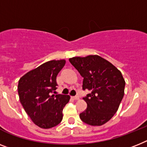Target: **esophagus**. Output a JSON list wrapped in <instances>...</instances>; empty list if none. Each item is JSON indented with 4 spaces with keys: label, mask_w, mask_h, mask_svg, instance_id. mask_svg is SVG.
<instances>
[{
    "label": "esophagus",
    "mask_w": 147,
    "mask_h": 147,
    "mask_svg": "<svg viewBox=\"0 0 147 147\" xmlns=\"http://www.w3.org/2000/svg\"><path fill=\"white\" fill-rule=\"evenodd\" d=\"M72 98H73L74 100H79L80 97L78 96H73V97H72Z\"/></svg>",
    "instance_id": "1"
}]
</instances>
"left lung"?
Segmentation results:
<instances>
[{"label":"left lung","instance_id":"8db88e82","mask_svg":"<svg viewBox=\"0 0 147 147\" xmlns=\"http://www.w3.org/2000/svg\"><path fill=\"white\" fill-rule=\"evenodd\" d=\"M69 60L84 78V90L91 91L83 98L87 107L80 118L88 125H103L117 111L124 96L125 82L121 71L98 55Z\"/></svg>","mask_w":147,"mask_h":147}]
</instances>
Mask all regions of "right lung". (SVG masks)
Masks as SVG:
<instances>
[{
  "label": "right lung",
  "instance_id": "right-lung-1",
  "mask_svg": "<svg viewBox=\"0 0 147 147\" xmlns=\"http://www.w3.org/2000/svg\"><path fill=\"white\" fill-rule=\"evenodd\" d=\"M65 60H50L28 71L18 81L21 104L31 120L42 129L57 125L63 119V109L70 99L68 95L52 94L56 78Z\"/></svg>",
  "mask_w": 147,
  "mask_h": 147
}]
</instances>
